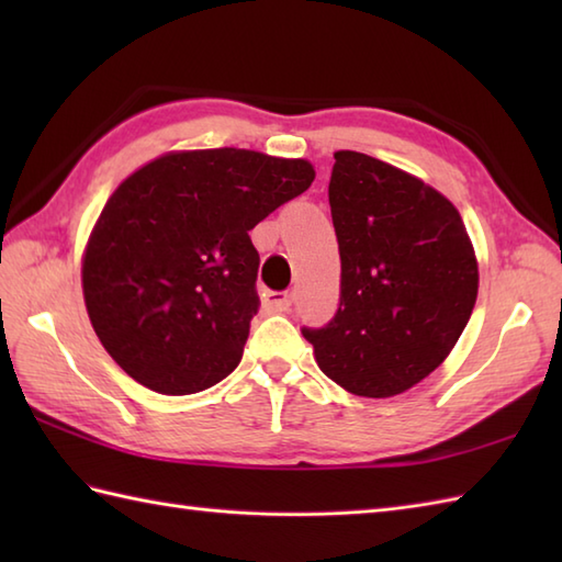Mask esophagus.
<instances>
[{
  "label": "esophagus",
  "mask_w": 562,
  "mask_h": 562,
  "mask_svg": "<svg viewBox=\"0 0 562 562\" xmlns=\"http://www.w3.org/2000/svg\"><path fill=\"white\" fill-rule=\"evenodd\" d=\"M290 294L288 292H268L262 294V308H266L268 314H282L290 308Z\"/></svg>",
  "instance_id": "34e87169"
}]
</instances>
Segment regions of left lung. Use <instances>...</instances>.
<instances>
[{"mask_svg": "<svg viewBox=\"0 0 562 562\" xmlns=\"http://www.w3.org/2000/svg\"><path fill=\"white\" fill-rule=\"evenodd\" d=\"M333 157L340 306L326 328L302 333L338 386L391 398L432 374L461 338L479 296V258L439 190L362 151Z\"/></svg>", "mask_w": 562, "mask_h": 562, "instance_id": "8db88e82", "label": "left lung"}]
</instances>
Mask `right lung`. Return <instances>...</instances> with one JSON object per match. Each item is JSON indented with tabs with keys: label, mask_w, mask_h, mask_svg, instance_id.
Instances as JSON below:
<instances>
[{
	"label": "right lung",
	"mask_w": 562,
	"mask_h": 562,
	"mask_svg": "<svg viewBox=\"0 0 562 562\" xmlns=\"http://www.w3.org/2000/svg\"><path fill=\"white\" fill-rule=\"evenodd\" d=\"M306 159L183 149L113 190L81 256L89 321L117 367L164 396H188L241 362L258 312L248 232L302 195Z\"/></svg>",
	"instance_id": "add662e5"
}]
</instances>
